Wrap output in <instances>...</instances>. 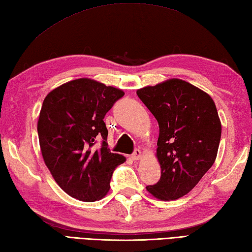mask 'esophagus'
<instances>
[{
  "mask_svg": "<svg viewBox=\"0 0 252 252\" xmlns=\"http://www.w3.org/2000/svg\"><path fill=\"white\" fill-rule=\"evenodd\" d=\"M142 157H143L142 152L140 151V149H136V151L132 154L131 159L134 160V161H136V160H140Z\"/></svg>",
  "mask_w": 252,
  "mask_h": 252,
  "instance_id": "1",
  "label": "esophagus"
}]
</instances>
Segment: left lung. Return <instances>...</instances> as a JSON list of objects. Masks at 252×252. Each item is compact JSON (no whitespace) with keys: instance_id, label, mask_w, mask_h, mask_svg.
<instances>
[{"instance_id":"8db88e82","label":"left lung","mask_w":252,"mask_h":252,"mask_svg":"<svg viewBox=\"0 0 252 252\" xmlns=\"http://www.w3.org/2000/svg\"><path fill=\"white\" fill-rule=\"evenodd\" d=\"M159 125L156 157L161 178L146 186L160 200H174L194 189L215 163L221 121L208 93L181 79L136 91Z\"/></svg>"}]
</instances>
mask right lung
I'll return each mask as SVG.
<instances>
[{
    "mask_svg": "<svg viewBox=\"0 0 252 252\" xmlns=\"http://www.w3.org/2000/svg\"><path fill=\"white\" fill-rule=\"evenodd\" d=\"M125 95L93 79L81 78L52 90L42 104L37 134L47 169L61 189L81 201L104 198L114 170L126 161L107 148L104 117ZM99 136V150L93 145Z\"/></svg>",
    "mask_w": 252,
    "mask_h": 252,
    "instance_id": "right-lung-1",
    "label": "right lung"
}]
</instances>
